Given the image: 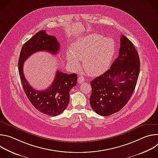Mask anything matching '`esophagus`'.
<instances>
[{"instance_id": "1", "label": "esophagus", "mask_w": 158, "mask_h": 158, "mask_svg": "<svg viewBox=\"0 0 158 158\" xmlns=\"http://www.w3.org/2000/svg\"><path fill=\"white\" fill-rule=\"evenodd\" d=\"M85 81V79L84 78V77L82 76H80L78 77V79H77V82L79 84H82L83 82H84Z\"/></svg>"}]
</instances>
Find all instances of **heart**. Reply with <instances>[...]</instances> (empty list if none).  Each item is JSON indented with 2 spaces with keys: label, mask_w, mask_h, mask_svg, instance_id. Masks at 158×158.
I'll use <instances>...</instances> for the list:
<instances>
[{
  "label": "heart",
  "mask_w": 158,
  "mask_h": 158,
  "mask_svg": "<svg viewBox=\"0 0 158 158\" xmlns=\"http://www.w3.org/2000/svg\"><path fill=\"white\" fill-rule=\"evenodd\" d=\"M115 52L113 40L93 34L77 39L67 51V57L74 67H79L83 60V67L87 74L96 76L109 67Z\"/></svg>",
  "instance_id": "obj_1"
}]
</instances>
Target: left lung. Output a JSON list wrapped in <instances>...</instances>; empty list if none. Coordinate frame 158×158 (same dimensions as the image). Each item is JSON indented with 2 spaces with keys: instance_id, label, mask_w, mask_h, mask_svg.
<instances>
[{
  "instance_id": "1",
  "label": "left lung",
  "mask_w": 158,
  "mask_h": 158,
  "mask_svg": "<svg viewBox=\"0 0 158 158\" xmlns=\"http://www.w3.org/2000/svg\"><path fill=\"white\" fill-rule=\"evenodd\" d=\"M120 42L119 56L110 69L91 82L90 104L102 116L116 113L127 103L139 74V57L133 44L123 35Z\"/></svg>"
}]
</instances>
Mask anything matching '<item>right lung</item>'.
<instances>
[{"label": "right lung", "instance_id": "add662e5", "mask_svg": "<svg viewBox=\"0 0 158 158\" xmlns=\"http://www.w3.org/2000/svg\"><path fill=\"white\" fill-rule=\"evenodd\" d=\"M60 44L56 37L40 31L27 41L22 48L19 62V73L24 91L29 101L39 111L51 116L60 114L69 102L71 89L77 84L76 74H65L57 71L55 79L49 87L37 91L33 89L25 78L23 72L24 62L35 52L47 51L57 54Z\"/></svg>", "mask_w": 158, "mask_h": 158}]
</instances>
